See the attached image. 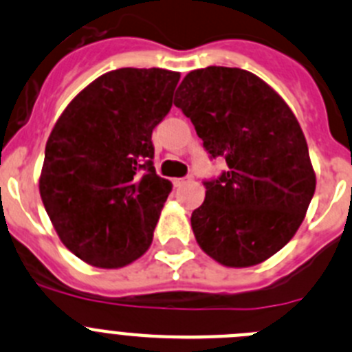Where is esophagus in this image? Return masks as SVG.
Listing matches in <instances>:
<instances>
[{"instance_id":"1","label":"esophagus","mask_w":352,"mask_h":352,"mask_svg":"<svg viewBox=\"0 0 352 352\" xmlns=\"http://www.w3.org/2000/svg\"><path fill=\"white\" fill-rule=\"evenodd\" d=\"M192 177H184V179H173V186L179 187V186H184V184L191 182Z\"/></svg>"}]
</instances>
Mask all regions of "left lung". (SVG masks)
<instances>
[{
    "mask_svg": "<svg viewBox=\"0 0 352 352\" xmlns=\"http://www.w3.org/2000/svg\"><path fill=\"white\" fill-rule=\"evenodd\" d=\"M173 104L228 163L191 215L198 245L226 267L267 261L294 238L316 189L294 111L254 72L221 65L189 72Z\"/></svg>",
    "mask_w": 352,
    "mask_h": 352,
    "instance_id": "obj_1",
    "label": "left lung"
}]
</instances>
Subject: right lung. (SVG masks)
Instances as JSON below:
<instances>
[{
  "label": "right lung",
  "mask_w": 352,
  "mask_h": 352,
  "mask_svg": "<svg viewBox=\"0 0 352 352\" xmlns=\"http://www.w3.org/2000/svg\"><path fill=\"white\" fill-rule=\"evenodd\" d=\"M180 72L123 67L72 98L48 137L39 195L65 248L118 269L142 257L172 182L153 166V130Z\"/></svg>",
  "instance_id": "right-lung-1"
}]
</instances>
